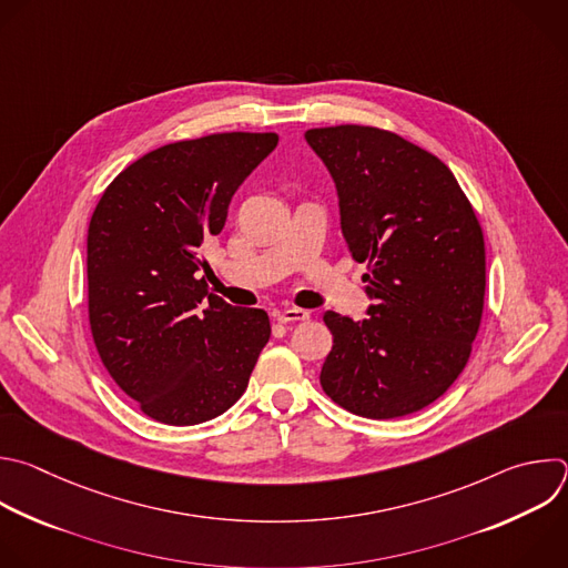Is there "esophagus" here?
Wrapping results in <instances>:
<instances>
[{
  "instance_id": "1",
  "label": "esophagus",
  "mask_w": 568,
  "mask_h": 568,
  "mask_svg": "<svg viewBox=\"0 0 568 568\" xmlns=\"http://www.w3.org/2000/svg\"><path fill=\"white\" fill-rule=\"evenodd\" d=\"M307 318H310V312L301 307H285L276 314L278 323H294V321H307Z\"/></svg>"
}]
</instances>
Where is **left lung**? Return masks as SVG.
Returning a JSON list of instances; mask_svg holds the SVG:
<instances>
[{
    "label": "left lung",
    "instance_id": "8db88e82",
    "mask_svg": "<svg viewBox=\"0 0 568 568\" xmlns=\"http://www.w3.org/2000/svg\"><path fill=\"white\" fill-rule=\"evenodd\" d=\"M334 178L341 232L374 298L367 318L325 312L323 393L352 415L397 419L439 399L468 363L486 292V247L453 171L365 124L305 131Z\"/></svg>",
    "mask_w": 568,
    "mask_h": 568
}]
</instances>
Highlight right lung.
<instances>
[{
    "mask_svg": "<svg viewBox=\"0 0 568 568\" xmlns=\"http://www.w3.org/2000/svg\"><path fill=\"white\" fill-rule=\"evenodd\" d=\"M276 133H212L153 149L104 189L89 223V323L111 379L166 426L230 410L267 345L270 316L207 292L203 247ZM209 303H204V298Z\"/></svg>",
    "mask_w": 568,
    "mask_h": 568,
    "instance_id": "right-lung-1",
    "label": "right lung"
}]
</instances>
